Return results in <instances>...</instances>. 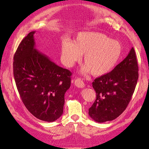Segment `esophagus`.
Listing matches in <instances>:
<instances>
[{"label":"esophagus","instance_id":"1","mask_svg":"<svg viewBox=\"0 0 149 149\" xmlns=\"http://www.w3.org/2000/svg\"><path fill=\"white\" fill-rule=\"evenodd\" d=\"M74 84L77 88H83L85 86L84 82L82 81L81 79H75L74 81Z\"/></svg>","mask_w":149,"mask_h":149}]
</instances>
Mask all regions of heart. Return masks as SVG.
<instances>
[{
	"mask_svg": "<svg viewBox=\"0 0 149 149\" xmlns=\"http://www.w3.org/2000/svg\"><path fill=\"white\" fill-rule=\"evenodd\" d=\"M61 59L65 66L72 67L84 54L85 66L82 73L91 72L94 76H102L115 68L122 54V45L99 32H81L74 42L64 38L61 42Z\"/></svg>",
	"mask_w": 149,
	"mask_h": 149,
	"instance_id": "b5f03b06",
	"label": "heart"
}]
</instances>
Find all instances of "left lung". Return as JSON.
I'll use <instances>...</instances> for the list:
<instances>
[{"instance_id":"obj_1","label":"left lung","mask_w":149,"mask_h":149,"mask_svg":"<svg viewBox=\"0 0 149 149\" xmlns=\"http://www.w3.org/2000/svg\"><path fill=\"white\" fill-rule=\"evenodd\" d=\"M138 79V65L133 47L127 56L108 74L94 80L97 97L89 109L90 116L102 123L116 118L130 102Z\"/></svg>"}]
</instances>
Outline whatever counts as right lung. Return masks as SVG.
<instances>
[{
  "mask_svg": "<svg viewBox=\"0 0 149 149\" xmlns=\"http://www.w3.org/2000/svg\"><path fill=\"white\" fill-rule=\"evenodd\" d=\"M32 31L22 40L14 55L13 75L21 99L36 118L51 122L63 113L65 94L72 73L55 64L35 48Z\"/></svg>",
  "mask_w": 149,
  "mask_h": 149,
  "instance_id": "1",
  "label": "right lung"
}]
</instances>
